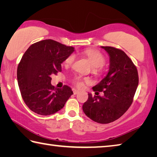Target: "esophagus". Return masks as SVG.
Segmentation results:
<instances>
[{"label":"esophagus","instance_id":"34e87169","mask_svg":"<svg viewBox=\"0 0 157 157\" xmlns=\"http://www.w3.org/2000/svg\"><path fill=\"white\" fill-rule=\"evenodd\" d=\"M73 94H74V95L78 94V93H79V91H78V90H76V89H73Z\"/></svg>","mask_w":157,"mask_h":157}]
</instances>
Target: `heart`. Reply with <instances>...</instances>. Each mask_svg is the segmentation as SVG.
I'll use <instances>...</instances> for the list:
<instances>
[{"mask_svg":"<svg viewBox=\"0 0 157 157\" xmlns=\"http://www.w3.org/2000/svg\"><path fill=\"white\" fill-rule=\"evenodd\" d=\"M84 56L86 57L88 59L90 62L91 63L93 67V71L95 73H100L101 71V68L102 66L105 64V55L102 54V52H100L98 50L95 49H87L84 50L82 52ZM74 60H75V55L71 54L68 55L66 58L64 63L66 66H70L73 63ZM89 79L87 78H82L81 77H76L74 79L73 83L75 84L76 86H78V88H81L83 86L84 82H88Z\"/></svg>","mask_w":157,"mask_h":157,"instance_id":"1","label":"heart"}]
</instances>
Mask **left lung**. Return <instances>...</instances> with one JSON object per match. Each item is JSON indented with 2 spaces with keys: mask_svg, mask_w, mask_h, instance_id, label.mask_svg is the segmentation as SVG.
Returning <instances> with one entry per match:
<instances>
[{
  "mask_svg": "<svg viewBox=\"0 0 157 157\" xmlns=\"http://www.w3.org/2000/svg\"><path fill=\"white\" fill-rule=\"evenodd\" d=\"M109 55L107 75L93 87L95 93L103 92V96L89 94L84 103V113L96 123L107 124L115 121L131 106L139 84L136 66L122 50L111 46H101Z\"/></svg>",
  "mask_w": 157,
  "mask_h": 157,
  "instance_id": "left-lung-1",
  "label": "left lung"
}]
</instances>
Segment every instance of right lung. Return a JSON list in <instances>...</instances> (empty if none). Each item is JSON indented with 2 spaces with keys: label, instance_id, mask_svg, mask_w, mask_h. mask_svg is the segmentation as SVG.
Instances as JSON below:
<instances>
[{
  "label": "right lung",
  "instance_id": "right-lung-1",
  "mask_svg": "<svg viewBox=\"0 0 157 157\" xmlns=\"http://www.w3.org/2000/svg\"><path fill=\"white\" fill-rule=\"evenodd\" d=\"M74 51L52 39L32 44L18 63L17 79L21 96L31 111L39 115L54 114L64 107L73 94L68 86L57 89L51 75L62 71V63Z\"/></svg>",
  "mask_w": 157,
  "mask_h": 157
}]
</instances>
